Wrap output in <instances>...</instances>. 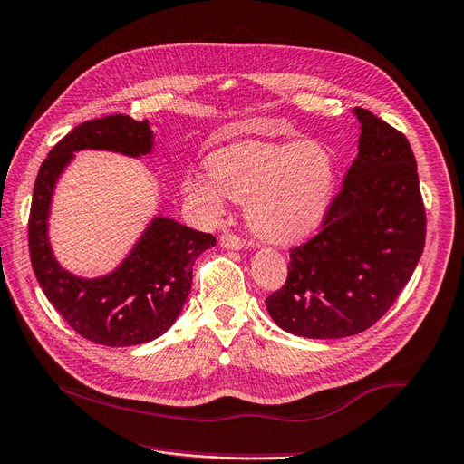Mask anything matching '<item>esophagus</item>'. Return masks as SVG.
Returning <instances> with one entry per match:
<instances>
[{
  "label": "esophagus",
  "instance_id": "esophagus-1",
  "mask_svg": "<svg viewBox=\"0 0 464 464\" xmlns=\"http://www.w3.org/2000/svg\"><path fill=\"white\" fill-rule=\"evenodd\" d=\"M219 245L223 246V249H235V251L245 249V246H246V243L241 239V237L235 235V233H223L219 237Z\"/></svg>",
  "mask_w": 464,
  "mask_h": 464
}]
</instances>
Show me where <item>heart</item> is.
I'll return each instance as SVG.
<instances>
[{
	"label": "heart",
	"instance_id": "heart-1",
	"mask_svg": "<svg viewBox=\"0 0 464 464\" xmlns=\"http://www.w3.org/2000/svg\"><path fill=\"white\" fill-rule=\"evenodd\" d=\"M206 174L183 181L186 196L218 215L223 196L245 203L251 231L265 241L288 243L314 231L332 203L338 161L316 140L295 144L245 140L215 150Z\"/></svg>",
	"mask_w": 464,
	"mask_h": 464
}]
</instances>
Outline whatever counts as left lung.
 Segmentation results:
<instances>
[{
	"label": "left lung",
	"mask_w": 464,
	"mask_h": 464,
	"mask_svg": "<svg viewBox=\"0 0 464 464\" xmlns=\"http://www.w3.org/2000/svg\"><path fill=\"white\" fill-rule=\"evenodd\" d=\"M360 152L310 241L290 249L288 276L266 296L278 326L303 338L372 328L400 296L427 233L417 161L405 134L365 109Z\"/></svg>",
	"instance_id": "1"
}]
</instances>
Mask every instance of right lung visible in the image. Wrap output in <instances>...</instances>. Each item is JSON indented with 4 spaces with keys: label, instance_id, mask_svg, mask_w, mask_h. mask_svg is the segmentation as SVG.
Returning a JSON list of instances; mask_svg holds the SVG:
<instances>
[{
    "label": "right lung",
    "instance_id": "add662e5",
    "mask_svg": "<svg viewBox=\"0 0 464 464\" xmlns=\"http://www.w3.org/2000/svg\"><path fill=\"white\" fill-rule=\"evenodd\" d=\"M152 138L148 121L124 114L74 126L43 160L31 201L29 255L43 293L74 332L111 348L156 340L174 324L191 290L193 263L215 245V237L156 218L116 271L81 278L53 256L47 237L51 196L79 150H111L136 158L152 152Z\"/></svg>",
    "mask_w": 464,
    "mask_h": 464
}]
</instances>
